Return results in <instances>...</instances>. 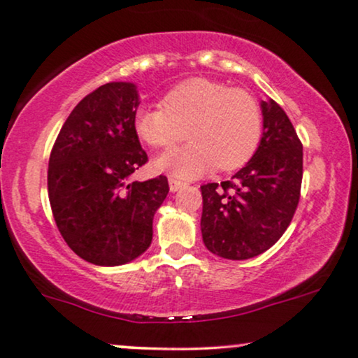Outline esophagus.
I'll return each mask as SVG.
<instances>
[{
    "instance_id": "34e87169",
    "label": "esophagus",
    "mask_w": 358,
    "mask_h": 358,
    "mask_svg": "<svg viewBox=\"0 0 358 358\" xmlns=\"http://www.w3.org/2000/svg\"><path fill=\"white\" fill-rule=\"evenodd\" d=\"M184 182L182 180H179V179H176V178H169V189H171V192H176V190H179L180 187H184Z\"/></svg>"
}]
</instances>
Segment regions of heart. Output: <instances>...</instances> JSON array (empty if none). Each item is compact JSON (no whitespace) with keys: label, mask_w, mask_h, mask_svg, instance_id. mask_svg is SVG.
Listing matches in <instances>:
<instances>
[{"label":"heart","mask_w":358,"mask_h":358,"mask_svg":"<svg viewBox=\"0 0 358 358\" xmlns=\"http://www.w3.org/2000/svg\"><path fill=\"white\" fill-rule=\"evenodd\" d=\"M159 106L138 110L133 127L152 148L173 146L184 134L190 139L156 159L157 169L178 178H196L215 166L220 171L241 168L262 141V108L241 88L203 77L187 78L166 92Z\"/></svg>","instance_id":"1"}]
</instances>
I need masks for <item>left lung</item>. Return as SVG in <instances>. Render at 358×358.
<instances>
[{
	"mask_svg": "<svg viewBox=\"0 0 358 358\" xmlns=\"http://www.w3.org/2000/svg\"><path fill=\"white\" fill-rule=\"evenodd\" d=\"M263 136L231 180L201 185L206 247L227 259L271 248L289 227L301 197L303 143L275 100L262 101Z\"/></svg>",
	"mask_w": 358,
	"mask_h": 358,
	"instance_id": "obj_1",
	"label": "left lung"
}]
</instances>
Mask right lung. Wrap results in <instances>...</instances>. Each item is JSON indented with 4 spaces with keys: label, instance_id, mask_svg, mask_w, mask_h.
<instances>
[{
    "label": "right lung",
    "instance_id": "obj_1",
    "mask_svg": "<svg viewBox=\"0 0 358 358\" xmlns=\"http://www.w3.org/2000/svg\"><path fill=\"white\" fill-rule=\"evenodd\" d=\"M138 105L133 83H105L72 110L50 151L55 225L78 257L100 266L146 252L155 213L169 192L166 176L129 182L148 162L133 127Z\"/></svg>",
    "mask_w": 358,
    "mask_h": 358
}]
</instances>
